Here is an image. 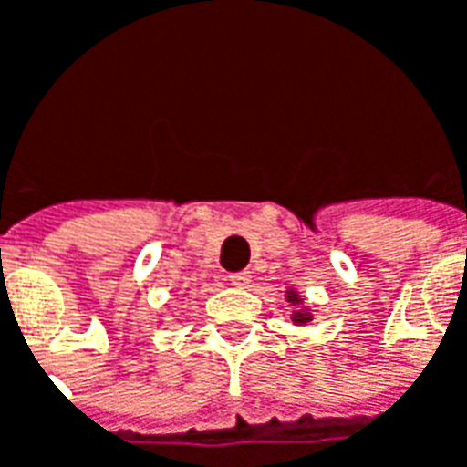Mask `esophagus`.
I'll return each mask as SVG.
<instances>
[{
    "label": "esophagus",
    "instance_id": "34e87169",
    "mask_svg": "<svg viewBox=\"0 0 467 467\" xmlns=\"http://www.w3.org/2000/svg\"><path fill=\"white\" fill-rule=\"evenodd\" d=\"M250 280H253V275L247 273V270H243V273L230 275V283L237 285V287H247V285H250Z\"/></svg>",
    "mask_w": 467,
    "mask_h": 467
}]
</instances>
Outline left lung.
I'll return each mask as SVG.
<instances>
[{
  "mask_svg": "<svg viewBox=\"0 0 467 467\" xmlns=\"http://www.w3.org/2000/svg\"><path fill=\"white\" fill-rule=\"evenodd\" d=\"M285 300H287V303H290L295 307L293 315H290L295 325L313 323L315 310H313V307H310V305L305 303V295L300 293L297 287H287V290H285Z\"/></svg>",
  "mask_w": 467,
  "mask_h": 467,
  "instance_id": "left-lung-1",
  "label": "left lung"
}]
</instances>
